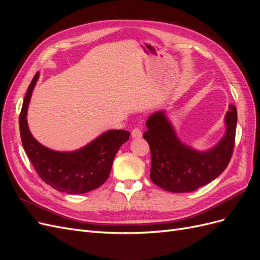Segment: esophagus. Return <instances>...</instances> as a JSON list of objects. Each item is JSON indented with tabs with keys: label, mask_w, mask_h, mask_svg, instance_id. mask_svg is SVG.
Listing matches in <instances>:
<instances>
[{
	"label": "esophagus",
	"mask_w": 260,
	"mask_h": 260,
	"mask_svg": "<svg viewBox=\"0 0 260 260\" xmlns=\"http://www.w3.org/2000/svg\"><path fill=\"white\" fill-rule=\"evenodd\" d=\"M131 136H132V138H136V139L141 138L142 137V130H141L140 128H135L131 132Z\"/></svg>",
	"instance_id": "esophagus-1"
}]
</instances>
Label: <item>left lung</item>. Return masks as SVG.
I'll return each mask as SVG.
<instances>
[{"mask_svg": "<svg viewBox=\"0 0 260 260\" xmlns=\"http://www.w3.org/2000/svg\"><path fill=\"white\" fill-rule=\"evenodd\" d=\"M224 121L226 130L221 141L209 151L199 152L177 138L162 111L149 116L143 137L151 148L153 182L168 192L185 193L198 190L221 175L233 154L238 121L234 105L229 106Z\"/></svg>", "mask_w": 260, "mask_h": 260, "instance_id": "8db88e82", "label": "left lung"}]
</instances>
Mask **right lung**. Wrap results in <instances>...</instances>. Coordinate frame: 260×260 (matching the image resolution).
Here are the masks:
<instances>
[{"label": "right lung", "instance_id": "1", "mask_svg": "<svg viewBox=\"0 0 260 260\" xmlns=\"http://www.w3.org/2000/svg\"><path fill=\"white\" fill-rule=\"evenodd\" d=\"M39 73L30 82L19 115L22 146L31 164L46 184L68 194H81L95 190L108 179L114 157L127 142L130 132L109 130L86 146L75 152H56L43 146L30 133L27 111Z\"/></svg>", "mask_w": 260, "mask_h": 260}]
</instances>
